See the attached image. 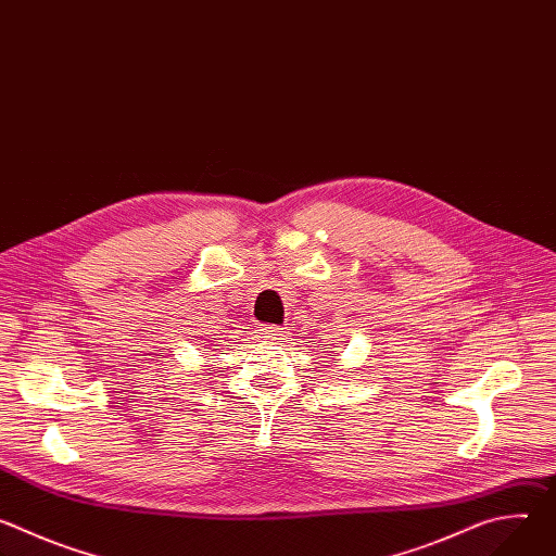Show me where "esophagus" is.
<instances>
[{"mask_svg": "<svg viewBox=\"0 0 556 556\" xmlns=\"http://www.w3.org/2000/svg\"><path fill=\"white\" fill-rule=\"evenodd\" d=\"M262 337L270 339V341H283L286 339V328L281 326H262Z\"/></svg>", "mask_w": 556, "mask_h": 556, "instance_id": "obj_1", "label": "esophagus"}]
</instances>
